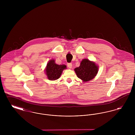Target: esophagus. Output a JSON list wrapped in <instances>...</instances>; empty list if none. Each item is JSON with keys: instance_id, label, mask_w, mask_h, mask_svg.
Wrapping results in <instances>:
<instances>
[{"instance_id": "34e87169", "label": "esophagus", "mask_w": 135, "mask_h": 135, "mask_svg": "<svg viewBox=\"0 0 135 135\" xmlns=\"http://www.w3.org/2000/svg\"><path fill=\"white\" fill-rule=\"evenodd\" d=\"M67 66H68V67H69V68H72V63H68L67 64Z\"/></svg>"}]
</instances>
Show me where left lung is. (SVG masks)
<instances>
[{"label": "left lung", "mask_w": 135, "mask_h": 135, "mask_svg": "<svg viewBox=\"0 0 135 135\" xmlns=\"http://www.w3.org/2000/svg\"><path fill=\"white\" fill-rule=\"evenodd\" d=\"M98 66L94 62L89 59L82 60L80 66L74 69L77 77L84 82L90 81L96 76L98 72Z\"/></svg>", "instance_id": "1"}]
</instances>
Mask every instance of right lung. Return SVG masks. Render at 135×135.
Returning <instances> with one entry per match:
<instances>
[{
    "instance_id": "right-lung-1",
    "label": "right lung",
    "mask_w": 135,
    "mask_h": 135,
    "mask_svg": "<svg viewBox=\"0 0 135 135\" xmlns=\"http://www.w3.org/2000/svg\"><path fill=\"white\" fill-rule=\"evenodd\" d=\"M66 69L65 65L56 64L54 60H51L47 64L45 73L49 80H55L60 78L63 71Z\"/></svg>"
}]
</instances>
